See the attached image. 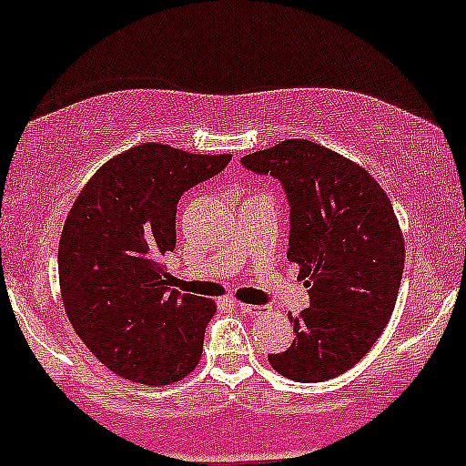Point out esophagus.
Listing matches in <instances>:
<instances>
[{
	"instance_id": "obj_1",
	"label": "esophagus",
	"mask_w": 466,
	"mask_h": 466,
	"mask_svg": "<svg viewBox=\"0 0 466 466\" xmlns=\"http://www.w3.org/2000/svg\"><path fill=\"white\" fill-rule=\"evenodd\" d=\"M238 309L243 313H248V315H260V313H265V307H260V304H245V302H238Z\"/></svg>"
}]
</instances>
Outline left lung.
I'll use <instances>...</instances> for the list:
<instances>
[{
    "mask_svg": "<svg viewBox=\"0 0 466 466\" xmlns=\"http://www.w3.org/2000/svg\"><path fill=\"white\" fill-rule=\"evenodd\" d=\"M278 179L289 201V260L309 302L293 344L269 355L291 381L318 383L363 360L394 311L405 248L392 203L361 166L309 140H285L240 157Z\"/></svg>",
    "mask_w": 466,
    "mask_h": 466,
    "instance_id": "obj_1",
    "label": "left lung"
}]
</instances>
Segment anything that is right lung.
Segmentation results:
<instances>
[{"label": "right lung", "mask_w": 466, "mask_h": 466, "mask_svg": "<svg viewBox=\"0 0 466 466\" xmlns=\"http://www.w3.org/2000/svg\"><path fill=\"white\" fill-rule=\"evenodd\" d=\"M232 155L140 144L109 159L80 190L58 243V280L74 330L109 370L168 386L195 370L215 302L168 287L164 256L186 190Z\"/></svg>", "instance_id": "right-lung-1"}]
</instances>
